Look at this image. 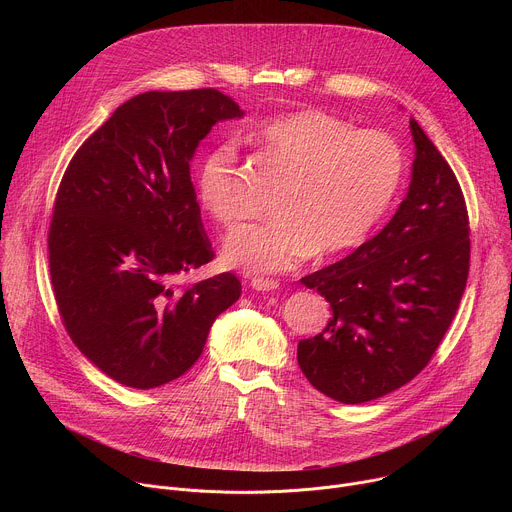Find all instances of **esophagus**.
Segmentation results:
<instances>
[{"mask_svg": "<svg viewBox=\"0 0 512 512\" xmlns=\"http://www.w3.org/2000/svg\"><path fill=\"white\" fill-rule=\"evenodd\" d=\"M251 287L257 291H273L279 287L277 279H269V277H253L251 279Z\"/></svg>", "mask_w": 512, "mask_h": 512, "instance_id": "obj_1", "label": "esophagus"}]
</instances>
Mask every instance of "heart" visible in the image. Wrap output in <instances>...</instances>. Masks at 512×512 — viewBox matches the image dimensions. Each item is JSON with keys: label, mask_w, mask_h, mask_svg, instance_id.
I'll return each mask as SVG.
<instances>
[{"label": "heart", "mask_w": 512, "mask_h": 512, "mask_svg": "<svg viewBox=\"0 0 512 512\" xmlns=\"http://www.w3.org/2000/svg\"><path fill=\"white\" fill-rule=\"evenodd\" d=\"M251 139L287 174L275 218L237 229L225 259L253 273L285 271L316 251L336 255L369 239L405 180L401 145L383 131H356L344 119L306 109L263 121ZM196 198L231 229L243 216V178L231 141L212 145L194 176Z\"/></svg>", "instance_id": "1"}]
</instances>
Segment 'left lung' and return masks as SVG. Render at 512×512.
<instances>
[{
    "label": "left lung",
    "instance_id": "1",
    "mask_svg": "<svg viewBox=\"0 0 512 512\" xmlns=\"http://www.w3.org/2000/svg\"><path fill=\"white\" fill-rule=\"evenodd\" d=\"M411 184L389 225L342 261L302 277L332 316L298 344L306 379L346 403L379 399L415 379L444 340L470 271V221L456 174L409 121Z\"/></svg>",
    "mask_w": 512,
    "mask_h": 512
}]
</instances>
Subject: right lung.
Returning <instances> with one entry per match:
<instances>
[{"label":"right lung","instance_id":"obj_1","mask_svg":"<svg viewBox=\"0 0 512 512\" xmlns=\"http://www.w3.org/2000/svg\"><path fill=\"white\" fill-rule=\"evenodd\" d=\"M243 109L216 89L125 101L72 156L48 229L60 320L113 381L154 389L202 354L241 296L235 273L180 279L214 259L190 180L200 139Z\"/></svg>","mask_w":512,"mask_h":512}]
</instances>
